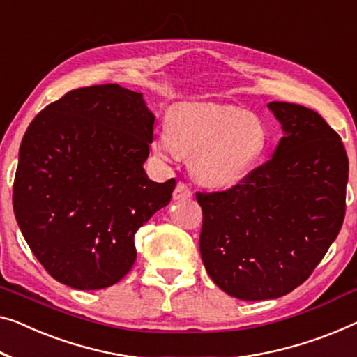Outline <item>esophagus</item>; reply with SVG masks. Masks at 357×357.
<instances>
[{"mask_svg":"<svg viewBox=\"0 0 357 357\" xmlns=\"http://www.w3.org/2000/svg\"><path fill=\"white\" fill-rule=\"evenodd\" d=\"M190 197H192V190L188 188V184L178 183L176 188H174V192H173V200L181 202V200L190 199Z\"/></svg>","mask_w":357,"mask_h":357,"instance_id":"esophagus-1","label":"esophagus"}]
</instances>
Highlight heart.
<instances>
[{"label": "heart", "mask_w": 357, "mask_h": 357, "mask_svg": "<svg viewBox=\"0 0 357 357\" xmlns=\"http://www.w3.org/2000/svg\"><path fill=\"white\" fill-rule=\"evenodd\" d=\"M268 146V130L252 112L221 104H183L168 114L152 149L163 160L190 157V172L210 189L241 184Z\"/></svg>", "instance_id": "obj_1"}]
</instances>
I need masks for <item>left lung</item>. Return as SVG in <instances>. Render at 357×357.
<instances>
[{"label":"left lung","instance_id":"left-lung-1","mask_svg":"<svg viewBox=\"0 0 357 357\" xmlns=\"http://www.w3.org/2000/svg\"><path fill=\"white\" fill-rule=\"evenodd\" d=\"M282 126L273 158L225 192L197 194L200 255L213 282L238 300H275L301 285L344 218L348 157L317 112L268 104Z\"/></svg>","mask_w":357,"mask_h":357}]
</instances>
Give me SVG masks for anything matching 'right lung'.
Listing matches in <instances>:
<instances>
[{
    "label": "right lung",
    "instance_id": "1",
    "mask_svg": "<svg viewBox=\"0 0 357 357\" xmlns=\"http://www.w3.org/2000/svg\"><path fill=\"white\" fill-rule=\"evenodd\" d=\"M153 120L142 93L99 84L62 96L26 128L14 215L61 284H116L136 261V231L172 200L176 181L153 183L144 172Z\"/></svg>",
    "mask_w": 357,
    "mask_h": 357
}]
</instances>
